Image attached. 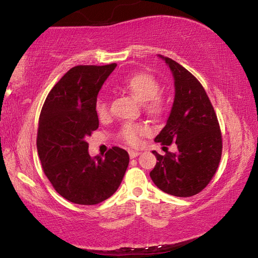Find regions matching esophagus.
<instances>
[{
  "label": "esophagus",
  "mask_w": 258,
  "mask_h": 258,
  "mask_svg": "<svg viewBox=\"0 0 258 258\" xmlns=\"http://www.w3.org/2000/svg\"><path fill=\"white\" fill-rule=\"evenodd\" d=\"M128 155H130L131 158H137L138 156L141 155V152H139V151H134V150H130V151H128Z\"/></svg>",
  "instance_id": "1"
}]
</instances>
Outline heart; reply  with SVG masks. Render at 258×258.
<instances>
[{
    "label": "heart",
    "mask_w": 258,
    "mask_h": 258,
    "mask_svg": "<svg viewBox=\"0 0 258 258\" xmlns=\"http://www.w3.org/2000/svg\"><path fill=\"white\" fill-rule=\"evenodd\" d=\"M125 90L133 95L140 102H147L148 110L152 113H159L163 110V101L157 97L159 93L160 86L158 81L149 74H135L123 84ZM95 110L100 117L107 116L108 104L103 100H100L95 107ZM148 132L146 126L138 124H125L121 128V139L131 146H137L140 138Z\"/></svg>",
    "instance_id": "1"
}]
</instances>
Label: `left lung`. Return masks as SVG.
Here are the masks:
<instances>
[{
	"label": "left lung",
	"mask_w": 258,
	"mask_h": 258,
	"mask_svg": "<svg viewBox=\"0 0 258 258\" xmlns=\"http://www.w3.org/2000/svg\"><path fill=\"white\" fill-rule=\"evenodd\" d=\"M174 78L173 106L164 128L155 138L163 146L176 143V152L152 151L157 164L150 177L157 187L176 197H191L205 189L215 174L222 155L220 125L211 101L190 72L158 54Z\"/></svg>",
	"instance_id": "obj_1"
}]
</instances>
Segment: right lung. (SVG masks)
<instances>
[{"label":"right lung","instance_id":"obj_1","mask_svg":"<svg viewBox=\"0 0 258 258\" xmlns=\"http://www.w3.org/2000/svg\"><path fill=\"white\" fill-rule=\"evenodd\" d=\"M116 66L72 68L50 91L40 115L42 167L55 191L78 205L99 204L115 194L130 163L127 151L118 147L92 158L86 141L99 127V91Z\"/></svg>","mask_w":258,"mask_h":258}]
</instances>
